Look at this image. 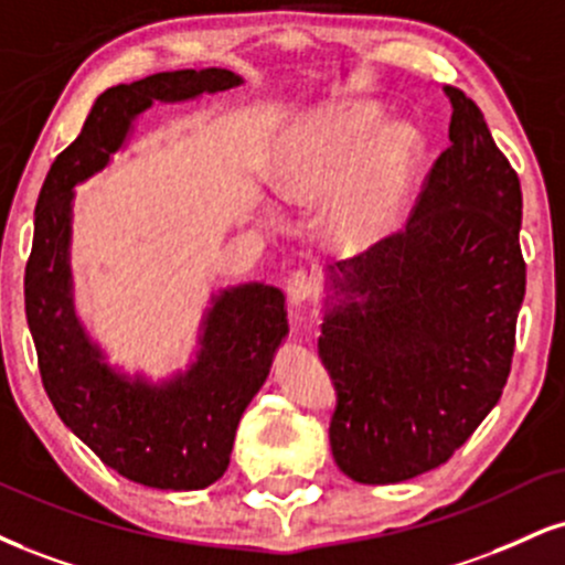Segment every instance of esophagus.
<instances>
[{
    "label": "esophagus",
    "instance_id": "1",
    "mask_svg": "<svg viewBox=\"0 0 565 565\" xmlns=\"http://www.w3.org/2000/svg\"><path fill=\"white\" fill-rule=\"evenodd\" d=\"M312 291H316V284H312V276L305 274V270H297V274L289 276L287 281V297L291 310H300L305 302L310 300Z\"/></svg>",
    "mask_w": 565,
    "mask_h": 565
}]
</instances>
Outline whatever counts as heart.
Wrapping results in <instances>:
<instances>
[{"label": "heart", "mask_w": 565, "mask_h": 565, "mask_svg": "<svg viewBox=\"0 0 565 565\" xmlns=\"http://www.w3.org/2000/svg\"><path fill=\"white\" fill-rule=\"evenodd\" d=\"M418 152L413 128H386L373 110H339L284 136L265 179L287 205L329 202L326 236L339 247L365 249L403 217Z\"/></svg>", "instance_id": "heart-1"}]
</instances>
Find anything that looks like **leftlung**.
<instances>
[{
	"instance_id": "left-lung-1",
	"label": "left lung",
	"mask_w": 565,
	"mask_h": 565,
	"mask_svg": "<svg viewBox=\"0 0 565 565\" xmlns=\"http://www.w3.org/2000/svg\"><path fill=\"white\" fill-rule=\"evenodd\" d=\"M450 97V147L399 234L329 265L318 355L337 390L329 441L360 484L450 460L498 405L526 291L521 183L477 102Z\"/></svg>"
}]
</instances>
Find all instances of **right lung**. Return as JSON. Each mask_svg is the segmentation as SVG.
Listing matches in <instances>:
<instances>
[{
  "instance_id": "1",
  "label": "right lung",
  "mask_w": 565,
  "mask_h": 565,
  "mask_svg": "<svg viewBox=\"0 0 565 565\" xmlns=\"http://www.w3.org/2000/svg\"><path fill=\"white\" fill-rule=\"evenodd\" d=\"M242 76L226 67L154 73L102 92L84 128L57 154L36 202L25 265V318L54 411L105 466L154 489H205L226 473L236 426L268 379L289 334L284 291L239 284L210 297L200 348L186 371L162 382L107 363L73 302L71 236L76 186L124 149L134 120L154 102L226 92Z\"/></svg>"
}]
</instances>
